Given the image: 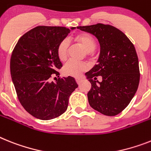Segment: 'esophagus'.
I'll return each instance as SVG.
<instances>
[{
  "label": "esophagus",
  "instance_id": "esophagus-1",
  "mask_svg": "<svg viewBox=\"0 0 151 151\" xmlns=\"http://www.w3.org/2000/svg\"><path fill=\"white\" fill-rule=\"evenodd\" d=\"M81 81H82L81 78H76V82L78 83V84H80L81 82Z\"/></svg>",
  "mask_w": 151,
  "mask_h": 151
}]
</instances>
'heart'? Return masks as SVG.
I'll return each instance as SVG.
<instances>
[{"label":"heart","instance_id":"b5f03b06","mask_svg":"<svg viewBox=\"0 0 151 151\" xmlns=\"http://www.w3.org/2000/svg\"><path fill=\"white\" fill-rule=\"evenodd\" d=\"M71 40L80 45L86 51V55L88 58H92L94 55V50L97 46V43L94 37L87 33H80L73 35ZM70 44L67 40H62L58 44L57 47V54L60 61H65L68 56ZM87 70V65L85 63L70 60L63 69V73L66 76H70L78 78Z\"/></svg>","mask_w":151,"mask_h":151}]
</instances>
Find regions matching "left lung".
Returning a JSON list of instances; mask_svg holds the SVG:
<instances>
[{
    "label": "left lung",
    "mask_w": 151,
    "mask_h": 151,
    "mask_svg": "<svg viewBox=\"0 0 151 151\" xmlns=\"http://www.w3.org/2000/svg\"><path fill=\"white\" fill-rule=\"evenodd\" d=\"M78 28L94 35L101 45L98 64L85 73L91 83L87 93L90 105L103 114L115 116L128 106L139 85L135 47L121 30L111 25L97 24ZM98 76L102 78L101 82Z\"/></svg>",
    "instance_id": "1"
}]
</instances>
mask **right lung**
<instances>
[{
    "instance_id": "1",
    "label": "right lung",
    "mask_w": 151,
    "mask_h": 151,
    "mask_svg": "<svg viewBox=\"0 0 151 151\" xmlns=\"http://www.w3.org/2000/svg\"><path fill=\"white\" fill-rule=\"evenodd\" d=\"M70 32L65 27H36L19 39L12 51L11 74L17 98L30 114L40 120L64 114L69 97L78 87L74 78H60L58 71L62 64L57 47Z\"/></svg>"
}]
</instances>
